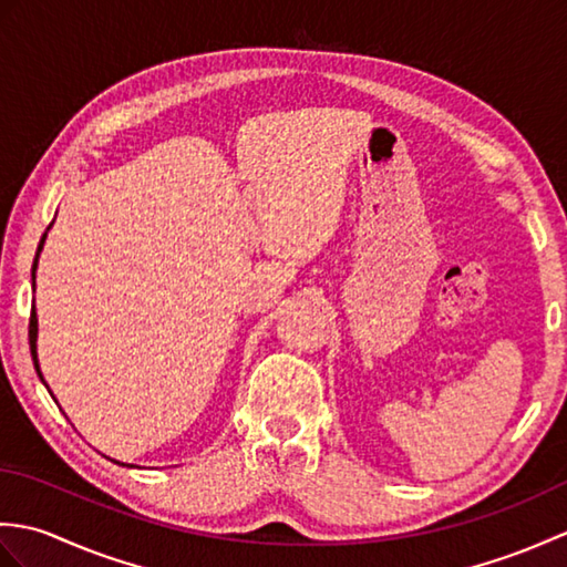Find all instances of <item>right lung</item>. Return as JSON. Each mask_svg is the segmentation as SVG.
<instances>
[{
	"instance_id": "right-lung-1",
	"label": "right lung",
	"mask_w": 567,
	"mask_h": 567,
	"mask_svg": "<svg viewBox=\"0 0 567 567\" xmlns=\"http://www.w3.org/2000/svg\"><path fill=\"white\" fill-rule=\"evenodd\" d=\"M51 228V226H48ZM43 244H45V234H43V238H41V244H39V252H35V260H33V270H31V280H33V290H35V268H39V256H41V250H43ZM35 341H39V317H35V307H33V311H31V321H29V343H31V358H33V365H35V372H39V378H41V382L45 384V380H43V372H41V365H39V351H35ZM48 388V384H45ZM51 392V390H48ZM55 400V396H53ZM114 463H118V461H114ZM118 465H126V463H118ZM126 467H134V465H126Z\"/></svg>"
}]
</instances>
